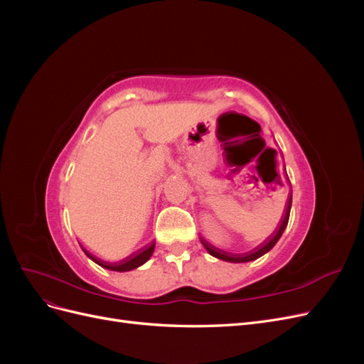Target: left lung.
I'll return each instance as SVG.
<instances>
[{"label":"left lung","instance_id":"left-lung-1","mask_svg":"<svg viewBox=\"0 0 364 364\" xmlns=\"http://www.w3.org/2000/svg\"><path fill=\"white\" fill-rule=\"evenodd\" d=\"M279 185H282V183L279 182ZM290 209H291V200H289L287 209H285V214H284L282 220L279 222V226L273 230V234L267 240H264V243H261L255 249H252L250 252H246V253L226 252V250H222V249H218V247H214L213 245H209L208 241L203 240V238H200V243L203 245V247L206 249V252L209 253V255H213V257L222 259V261H228V262H249V261H255L259 257L266 255V253L269 250H272L273 246L278 243V240L281 238L285 228H287L289 217H290Z\"/></svg>","mask_w":364,"mask_h":364}]
</instances>
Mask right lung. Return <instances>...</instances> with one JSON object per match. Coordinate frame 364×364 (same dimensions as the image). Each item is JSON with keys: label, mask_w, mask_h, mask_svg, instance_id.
Wrapping results in <instances>:
<instances>
[{"label": "right lung", "mask_w": 364, "mask_h": 364, "mask_svg": "<svg viewBox=\"0 0 364 364\" xmlns=\"http://www.w3.org/2000/svg\"><path fill=\"white\" fill-rule=\"evenodd\" d=\"M153 250H155V243H150L149 246L139 249L138 252H134V253H132V255L123 258L121 261L107 262V261H103L100 258L94 257L92 253H90L86 249H83V252L86 253L87 258H91L95 264H98V266H102L103 269L114 270V272H130V270H134V269H138L139 266H142V264L147 262L150 259Z\"/></svg>", "instance_id": "add662e5"}]
</instances>
